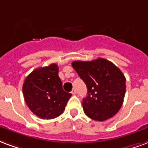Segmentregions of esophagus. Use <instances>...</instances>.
I'll return each instance as SVG.
<instances>
[{
    "label": "esophagus",
    "instance_id": "esophagus-1",
    "mask_svg": "<svg viewBox=\"0 0 148 148\" xmlns=\"http://www.w3.org/2000/svg\"><path fill=\"white\" fill-rule=\"evenodd\" d=\"M71 94H72V95H75V94H76V90H75V89H73V90L71 91Z\"/></svg>",
    "mask_w": 148,
    "mask_h": 148
}]
</instances>
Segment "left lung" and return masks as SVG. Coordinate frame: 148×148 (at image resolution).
I'll return each instance as SVG.
<instances>
[{"mask_svg":"<svg viewBox=\"0 0 148 148\" xmlns=\"http://www.w3.org/2000/svg\"><path fill=\"white\" fill-rule=\"evenodd\" d=\"M88 88L83 99L84 112L95 121L112 118L123 103L125 77L113 63L103 58L92 61H74L71 63Z\"/></svg>","mask_w":148,"mask_h":148,"instance_id":"left-lung-1","label":"left lung"}]
</instances>
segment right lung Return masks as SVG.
Here are the masks:
<instances>
[{
  "mask_svg": "<svg viewBox=\"0 0 148 148\" xmlns=\"http://www.w3.org/2000/svg\"><path fill=\"white\" fill-rule=\"evenodd\" d=\"M57 64L38 68L25 79L24 99L33 113L42 119H52L63 113L71 94L63 89Z\"/></svg>",
  "mask_w": 148,
  "mask_h": 148,
  "instance_id": "right-lung-1",
  "label": "right lung"
}]
</instances>
